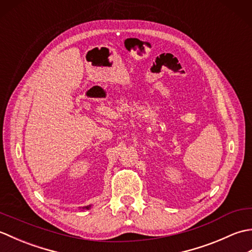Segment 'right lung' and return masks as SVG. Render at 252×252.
<instances>
[{"label": "right lung", "instance_id": "right-lung-1", "mask_svg": "<svg viewBox=\"0 0 252 252\" xmlns=\"http://www.w3.org/2000/svg\"><path fill=\"white\" fill-rule=\"evenodd\" d=\"M91 206H87V207H83V209H90Z\"/></svg>", "mask_w": 252, "mask_h": 252}]
</instances>
